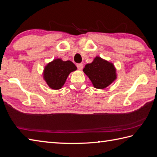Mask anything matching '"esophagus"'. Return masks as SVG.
Here are the masks:
<instances>
[{
    "mask_svg": "<svg viewBox=\"0 0 157 157\" xmlns=\"http://www.w3.org/2000/svg\"><path fill=\"white\" fill-rule=\"evenodd\" d=\"M83 65L82 63H78L77 64V67L79 70H82L83 69Z\"/></svg>",
    "mask_w": 157,
    "mask_h": 157,
    "instance_id": "obj_1",
    "label": "esophagus"
}]
</instances>
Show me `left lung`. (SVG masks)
I'll list each match as a JSON object with an SVG mask.
<instances>
[{
  "mask_svg": "<svg viewBox=\"0 0 157 157\" xmlns=\"http://www.w3.org/2000/svg\"><path fill=\"white\" fill-rule=\"evenodd\" d=\"M83 71L98 89L108 87L116 78L114 65L100 57H96L92 63L86 64Z\"/></svg>",
  "mask_w": 157,
  "mask_h": 157,
  "instance_id": "left-lung-1",
  "label": "left lung"
}]
</instances>
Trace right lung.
Instances as JSON below:
<instances>
[{"instance_id": "add662e5", "label": "right lung", "mask_w": 157, "mask_h": 157, "mask_svg": "<svg viewBox=\"0 0 157 157\" xmlns=\"http://www.w3.org/2000/svg\"><path fill=\"white\" fill-rule=\"evenodd\" d=\"M76 70L77 67L71 61L56 59L46 65L43 77L49 87L59 90L63 86L69 74Z\"/></svg>"}]
</instances>
